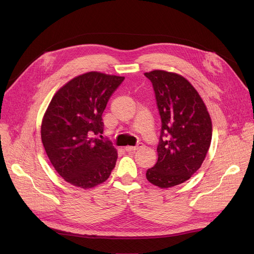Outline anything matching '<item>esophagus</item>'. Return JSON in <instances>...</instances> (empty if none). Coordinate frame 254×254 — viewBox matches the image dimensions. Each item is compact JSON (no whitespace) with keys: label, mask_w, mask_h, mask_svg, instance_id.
Here are the masks:
<instances>
[{"label":"esophagus","mask_w":254,"mask_h":254,"mask_svg":"<svg viewBox=\"0 0 254 254\" xmlns=\"http://www.w3.org/2000/svg\"><path fill=\"white\" fill-rule=\"evenodd\" d=\"M141 147H142V143H139L137 146H127V147H126V151H127V152H135L136 150H138Z\"/></svg>","instance_id":"34e87169"}]
</instances>
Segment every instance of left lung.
<instances>
[{
    "label": "left lung",
    "mask_w": 254,
    "mask_h": 254,
    "mask_svg": "<svg viewBox=\"0 0 254 254\" xmlns=\"http://www.w3.org/2000/svg\"><path fill=\"white\" fill-rule=\"evenodd\" d=\"M144 75L152 83L162 119L157 162L146 172V178L168 189L189 180L201 168L211 144L212 122L188 79L163 70Z\"/></svg>",
    "instance_id": "obj_1"
}]
</instances>
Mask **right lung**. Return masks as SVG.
<instances>
[{
  "label": "right lung",
  "mask_w": 254,
  "mask_h": 254,
  "mask_svg": "<svg viewBox=\"0 0 254 254\" xmlns=\"http://www.w3.org/2000/svg\"><path fill=\"white\" fill-rule=\"evenodd\" d=\"M125 77L88 72L61 87L41 125V139L50 163L70 184L84 190L109 178L117 151L103 134L102 114Z\"/></svg>",
  "instance_id": "right-lung-1"
}]
</instances>
